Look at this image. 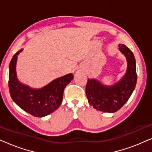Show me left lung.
I'll use <instances>...</instances> for the list:
<instances>
[{
  "label": "left lung",
  "mask_w": 152,
  "mask_h": 152,
  "mask_svg": "<svg viewBox=\"0 0 152 152\" xmlns=\"http://www.w3.org/2000/svg\"><path fill=\"white\" fill-rule=\"evenodd\" d=\"M120 50L126 56L127 70L121 81L113 86H104L95 80H88L86 93L89 104L98 111L114 113L128 101L137 82L136 59L132 51L124 44L119 45Z\"/></svg>",
  "instance_id": "1"
}]
</instances>
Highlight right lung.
Instances as JSON below:
<instances>
[{"label":"right lung","instance_id":"1","mask_svg":"<svg viewBox=\"0 0 152 152\" xmlns=\"http://www.w3.org/2000/svg\"><path fill=\"white\" fill-rule=\"evenodd\" d=\"M18 51L10 64L9 91L13 101L34 117H44L57 110L63 99L64 91L73 79L72 74L57 78L41 89H32L18 82L16 74Z\"/></svg>","mask_w":152,"mask_h":152}]
</instances>
